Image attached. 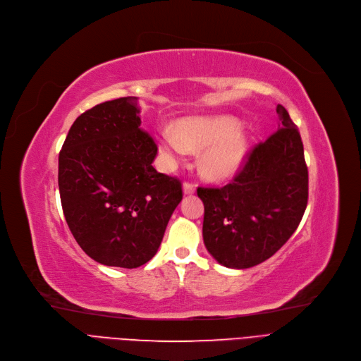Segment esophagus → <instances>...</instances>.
Instances as JSON below:
<instances>
[{
  "label": "esophagus",
  "instance_id": "34e87169",
  "mask_svg": "<svg viewBox=\"0 0 361 361\" xmlns=\"http://www.w3.org/2000/svg\"><path fill=\"white\" fill-rule=\"evenodd\" d=\"M183 192H185L186 195L194 194V192H195V183H192V182H185V183H183Z\"/></svg>",
  "mask_w": 361,
  "mask_h": 361
}]
</instances>
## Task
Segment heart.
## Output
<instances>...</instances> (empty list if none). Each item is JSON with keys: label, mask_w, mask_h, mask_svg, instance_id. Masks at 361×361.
Here are the masks:
<instances>
[{"label": "heart", "mask_w": 361, "mask_h": 361, "mask_svg": "<svg viewBox=\"0 0 361 361\" xmlns=\"http://www.w3.org/2000/svg\"><path fill=\"white\" fill-rule=\"evenodd\" d=\"M239 122L229 116L185 118L175 128L161 130V147L171 161L183 160L191 149L209 148L204 154L202 169L213 178H226L241 166L247 142L238 132Z\"/></svg>", "instance_id": "obj_1"}]
</instances>
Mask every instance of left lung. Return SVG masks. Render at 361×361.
Here are the masks:
<instances>
[{
	"mask_svg": "<svg viewBox=\"0 0 361 361\" xmlns=\"http://www.w3.org/2000/svg\"><path fill=\"white\" fill-rule=\"evenodd\" d=\"M279 128L247 152L232 182L197 190L204 202L202 238L231 269L260 264L297 231L308 200V170L298 128L281 104Z\"/></svg>",
	"mask_w": 361,
	"mask_h": 361,
	"instance_id": "obj_1",
	"label": "left lung"
}]
</instances>
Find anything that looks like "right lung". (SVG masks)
<instances>
[{
    "mask_svg": "<svg viewBox=\"0 0 361 361\" xmlns=\"http://www.w3.org/2000/svg\"><path fill=\"white\" fill-rule=\"evenodd\" d=\"M136 98L123 97L82 113L59 156L66 221L95 262L135 269L156 255L182 201V183L152 167L157 144L141 129Z\"/></svg>",
    "mask_w": 361,
    "mask_h": 361,
    "instance_id": "right-lung-1",
    "label": "right lung"
}]
</instances>
